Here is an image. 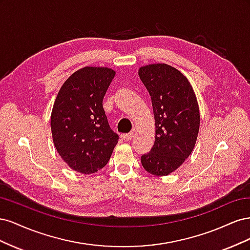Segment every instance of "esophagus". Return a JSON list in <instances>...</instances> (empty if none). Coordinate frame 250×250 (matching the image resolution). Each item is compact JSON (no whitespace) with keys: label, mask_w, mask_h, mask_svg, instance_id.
Segmentation results:
<instances>
[{"label":"esophagus","mask_w":250,"mask_h":250,"mask_svg":"<svg viewBox=\"0 0 250 250\" xmlns=\"http://www.w3.org/2000/svg\"><path fill=\"white\" fill-rule=\"evenodd\" d=\"M133 138V132H129V133H124L122 134V139L125 141V142H129L131 141Z\"/></svg>","instance_id":"34e87169"}]
</instances>
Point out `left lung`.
Segmentation results:
<instances>
[{
	"mask_svg": "<svg viewBox=\"0 0 250 250\" xmlns=\"http://www.w3.org/2000/svg\"><path fill=\"white\" fill-rule=\"evenodd\" d=\"M139 76L152 102L155 142L143 154L144 169L155 176H166L183 165L194 149L200 116L190 82L175 67L165 63L142 66Z\"/></svg>",
	"mask_w": 250,
	"mask_h": 250,
	"instance_id": "1",
	"label": "left lung"
}]
</instances>
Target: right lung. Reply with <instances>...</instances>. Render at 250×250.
<instances>
[{"instance_id":"right-lung-1","label":"right lung","mask_w":250,"mask_h":250,"mask_svg":"<svg viewBox=\"0 0 250 250\" xmlns=\"http://www.w3.org/2000/svg\"><path fill=\"white\" fill-rule=\"evenodd\" d=\"M115 74L107 67L80 69L66 79L53 105L51 130L55 148L70 168L82 174L102 169L119 140L102 104Z\"/></svg>"}]
</instances>
